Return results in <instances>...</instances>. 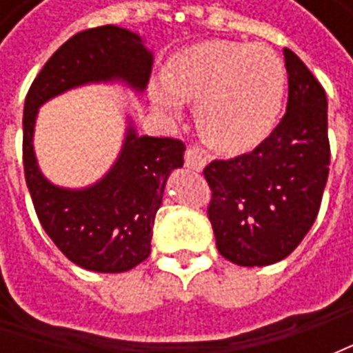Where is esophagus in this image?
<instances>
[{
  "instance_id": "esophagus-1",
  "label": "esophagus",
  "mask_w": 353,
  "mask_h": 353,
  "mask_svg": "<svg viewBox=\"0 0 353 353\" xmlns=\"http://www.w3.org/2000/svg\"><path fill=\"white\" fill-rule=\"evenodd\" d=\"M185 166L200 172V170L206 166V157L202 153H199V151H194V149H187V151H185Z\"/></svg>"
}]
</instances>
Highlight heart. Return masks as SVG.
I'll return each instance as SVG.
<instances>
[{
  "mask_svg": "<svg viewBox=\"0 0 353 353\" xmlns=\"http://www.w3.org/2000/svg\"><path fill=\"white\" fill-rule=\"evenodd\" d=\"M162 83L149 90L154 108L177 115L179 101H199L202 138L217 151L242 153L261 143L278 123L285 68L265 45L200 41L170 58Z\"/></svg>",
  "mask_w": 353,
  "mask_h": 353,
  "instance_id": "b5f03b06",
  "label": "heart"
}]
</instances>
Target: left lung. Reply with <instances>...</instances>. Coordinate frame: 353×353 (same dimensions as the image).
<instances>
[{
  "label": "left lung",
  "instance_id": "left-lung-1",
  "mask_svg": "<svg viewBox=\"0 0 353 353\" xmlns=\"http://www.w3.org/2000/svg\"><path fill=\"white\" fill-rule=\"evenodd\" d=\"M283 57L289 96L278 126L252 153L204 168L215 244L240 266L278 263L303 242L329 176L325 90L293 50Z\"/></svg>",
  "mask_w": 353,
  "mask_h": 353
}]
</instances>
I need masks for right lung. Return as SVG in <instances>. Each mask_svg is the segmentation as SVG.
Here are the masks:
<instances>
[{"label":"right lung","instance_id":"1","mask_svg":"<svg viewBox=\"0 0 353 353\" xmlns=\"http://www.w3.org/2000/svg\"><path fill=\"white\" fill-rule=\"evenodd\" d=\"M153 57L141 37L100 26L70 37L43 65L24 103V176L39 223L68 259L92 272H126L151 253L157 210L170 172L183 166L185 143L128 130L121 157L101 181L83 191L49 183L37 168L34 124L45 101L92 81L123 79L143 90Z\"/></svg>","mask_w":353,"mask_h":353}]
</instances>
